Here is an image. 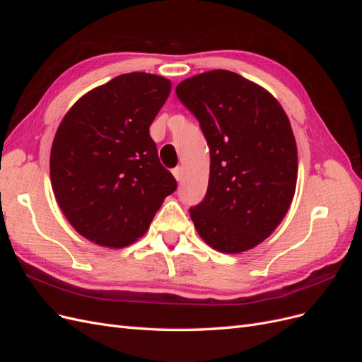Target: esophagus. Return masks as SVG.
<instances>
[{
	"label": "esophagus",
	"mask_w": 362,
	"mask_h": 362,
	"mask_svg": "<svg viewBox=\"0 0 362 362\" xmlns=\"http://www.w3.org/2000/svg\"><path fill=\"white\" fill-rule=\"evenodd\" d=\"M172 173H173V177H175V180H177V181L182 180V168H175L172 170Z\"/></svg>",
	"instance_id": "1"
}]
</instances>
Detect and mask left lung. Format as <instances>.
I'll return each instance as SVG.
<instances>
[{
    "label": "left lung",
    "mask_w": 362,
    "mask_h": 362,
    "mask_svg": "<svg viewBox=\"0 0 362 362\" xmlns=\"http://www.w3.org/2000/svg\"><path fill=\"white\" fill-rule=\"evenodd\" d=\"M175 90L210 148L206 194L190 208L196 231L223 254L255 247L282 222L296 192L298 146L288 116L264 87L231 71L194 75Z\"/></svg>",
    "instance_id": "left-lung-1"
}]
</instances>
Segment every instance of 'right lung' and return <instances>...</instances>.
<instances>
[{
	"mask_svg": "<svg viewBox=\"0 0 362 362\" xmlns=\"http://www.w3.org/2000/svg\"><path fill=\"white\" fill-rule=\"evenodd\" d=\"M170 87L160 75L122 74L83 95L57 128L52 192L75 231L96 245L134 243L177 190L149 136Z\"/></svg>",
	"mask_w": 362,
	"mask_h": 362,
	"instance_id": "add662e5",
	"label": "right lung"
}]
</instances>
